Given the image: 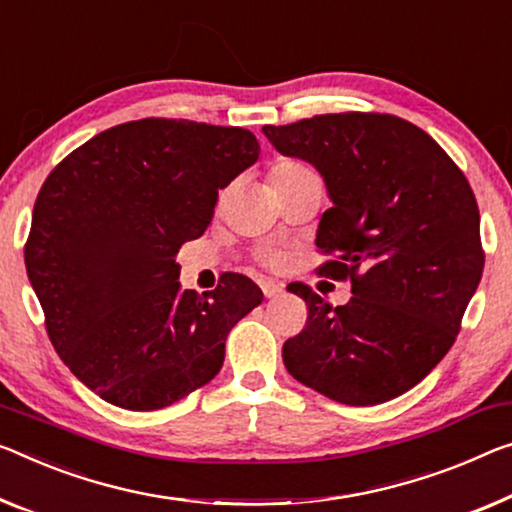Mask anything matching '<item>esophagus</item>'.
I'll list each match as a JSON object with an SVG mask.
<instances>
[{
	"label": "esophagus",
	"mask_w": 512,
	"mask_h": 512,
	"mask_svg": "<svg viewBox=\"0 0 512 512\" xmlns=\"http://www.w3.org/2000/svg\"><path fill=\"white\" fill-rule=\"evenodd\" d=\"M261 288H263V295L270 297V300H277V297L283 295V283H279V281L265 279V281H261Z\"/></svg>",
	"instance_id": "esophagus-1"
}]
</instances>
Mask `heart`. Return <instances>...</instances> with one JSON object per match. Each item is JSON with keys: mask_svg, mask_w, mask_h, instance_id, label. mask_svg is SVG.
<instances>
[{"mask_svg": "<svg viewBox=\"0 0 512 512\" xmlns=\"http://www.w3.org/2000/svg\"><path fill=\"white\" fill-rule=\"evenodd\" d=\"M313 178H318L316 171H313L309 164H304L302 160H295V157H281V160H277L270 167V183L274 190H277V194L293 190V187ZM258 258L270 267H279L283 263L281 251L272 247L258 249Z\"/></svg>", "mask_w": 512, "mask_h": 512, "instance_id": "obj_1", "label": "heart"}]
</instances>
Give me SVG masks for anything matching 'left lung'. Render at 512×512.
<instances>
[{"label":"left lung","instance_id":"obj_1","mask_svg":"<svg viewBox=\"0 0 512 512\" xmlns=\"http://www.w3.org/2000/svg\"><path fill=\"white\" fill-rule=\"evenodd\" d=\"M263 132L325 178L334 206L318 226L329 258L316 272L352 286L350 302L332 309L306 283H290L309 316L283 343V364L336 403H387L451 350L481 281L469 180L428 132L393 114H318Z\"/></svg>","mask_w":512,"mask_h":512}]
</instances>
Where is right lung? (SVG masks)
Here are the masks:
<instances>
[{
    "instance_id": "1",
    "label": "right lung",
    "mask_w": 512,
    "mask_h": 512,
    "mask_svg": "<svg viewBox=\"0 0 512 512\" xmlns=\"http://www.w3.org/2000/svg\"><path fill=\"white\" fill-rule=\"evenodd\" d=\"M258 153L245 128L151 116L100 132L45 178L27 274L54 350L102 400L162 410L219 373L263 293L238 272L203 297L183 290L176 254Z\"/></svg>"
}]
</instances>
